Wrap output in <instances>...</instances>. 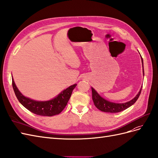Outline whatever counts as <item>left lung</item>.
Listing matches in <instances>:
<instances>
[{
    "instance_id": "obj_1",
    "label": "left lung",
    "mask_w": 158,
    "mask_h": 158,
    "mask_svg": "<svg viewBox=\"0 0 158 158\" xmlns=\"http://www.w3.org/2000/svg\"><path fill=\"white\" fill-rule=\"evenodd\" d=\"M142 59V66H143V59L141 57ZM143 74L144 75V67H143ZM92 99L95 106L99 110L103 112H107V113H118L121 112L123 110H125L129 107L135 103L136 100L139 98L142 88L140 89V92L136 95V97L134 98L132 100L129 102H127L126 103H113L111 102H109L107 100H106L103 99L102 97L100 96L98 94V93L95 91L93 88H92Z\"/></svg>"
}]
</instances>
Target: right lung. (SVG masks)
<instances>
[{
	"label": "right lung",
	"instance_id": "obj_1",
	"mask_svg": "<svg viewBox=\"0 0 158 158\" xmlns=\"http://www.w3.org/2000/svg\"><path fill=\"white\" fill-rule=\"evenodd\" d=\"M12 79V87L18 101L31 113L41 116L51 117L58 114L64 109L71 96L72 92L76 86V84L72 85L63 90L56 97L49 101L38 102L23 95L14 83Z\"/></svg>",
	"mask_w": 158,
	"mask_h": 158
}]
</instances>
